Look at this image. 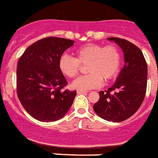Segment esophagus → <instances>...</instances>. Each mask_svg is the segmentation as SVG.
I'll return each mask as SVG.
<instances>
[{"mask_svg":"<svg viewBox=\"0 0 158 158\" xmlns=\"http://www.w3.org/2000/svg\"><path fill=\"white\" fill-rule=\"evenodd\" d=\"M77 93H78V94H80V93H87L88 91H85V90H77Z\"/></svg>","mask_w":158,"mask_h":158,"instance_id":"1","label":"esophagus"}]
</instances>
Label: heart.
Masks as SVG:
<instances>
[{
  "label": "heart",
  "mask_w": 158,
  "mask_h": 158,
  "mask_svg": "<svg viewBox=\"0 0 158 158\" xmlns=\"http://www.w3.org/2000/svg\"><path fill=\"white\" fill-rule=\"evenodd\" d=\"M76 58L63 54L58 61V68L66 77L73 78L77 75L80 64L87 65L89 74L79 77L71 84L74 89L85 90L97 88L103 80L107 81L118 74L121 62V54L115 45L104 47L100 44L89 43L76 51Z\"/></svg>",
  "instance_id": "obj_1"
}]
</instances>
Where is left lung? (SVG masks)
<instances>
[{"label":"left lung","mask_w":158,"mask_h":158,"mask_svg":"<svg viewBox=\"0 0 158 158\" xmlns=\"http://www.w3.org/2000/svg\"><path fill=\"white\" fill-rule=\"evenodd\" d=\"M122 49L124 65L116 81L107 91L99 92L95 112L107 121L122 122L135 114L144 100L147 85V65L138 47L126 40L107 38ZM113 91V93L111 92Z\"/></svg>","instance_id":"1"}]
</instances>
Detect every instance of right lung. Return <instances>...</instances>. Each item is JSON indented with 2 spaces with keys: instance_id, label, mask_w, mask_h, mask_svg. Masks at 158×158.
Returning a JSON list of instances; mask_svg holds the SVG:
<instances>
[{
  "instance_id": "obj_1",
  "label": "right lung",
  "mask_w": 158,
  "mask_h": 158,
  "mask_svg": "<svg viewBox=\"0 0 158 158\" xmlns=\"http://www.w3.org/2000/svg\"><path fill=\"white\" fill-rule=\"evenodd\" d=\"M73 43L63 38H45L29 46L19 58L16 71L18 98L37 120H58L73 103L76 91H62L67 81L58 68L60 57Z\"/></svg>"
}]
</instances>
